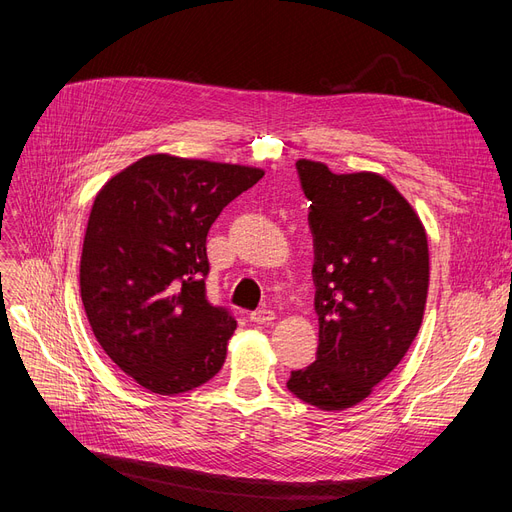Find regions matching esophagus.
Masks as SVG:
<instances>
[{
	"mask_svg": "<svg viewBox=\"0 0 512 512\" xmlns=\"http://www.w3.org/2000/svg\"><path fill=\"white\" fill-rule=\"evenodd\" d=\"M274 319H276V313L272 309H257L251 313L253 324H272Z\"/></svg>",
	"mask_w": 512,
	"mask_h": 512,
	"instance_id": "esophagus-1",
	"label": "esophagus"
}]
</instances>
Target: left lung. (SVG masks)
Returning <instances> with one entry per match:
<instances>
[{"mask_svg":"<svg viewBox=\"0 0 512 512\" xmlns=\"http://www.w3.org/2000/svg\"><path fill=\"white\" fill-rule=\"evenodd\" d=\"M309 205L317 359L288 390L321 411H344L407 355L425 311L427 234L415 209L380 174H334L299 159Z\"/></svg>","mask_w":512,"mask_h":512,"instance_id":"1","label":"left lung"}]
</instances>
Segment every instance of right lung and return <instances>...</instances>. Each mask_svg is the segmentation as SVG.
I'll return each instance as SVG.
<instances>
[{
	"label": "right lung",
	"instance_id": "1",
	"mask_svg": "<svg viewBox=\"0 0 512 512\" xmlns=\"http://www.w3.org/2000/svg\"><path fill=\"white\" fill-rule=\"evenodd\" d=\"M261 178L259 168L155 153L97 193L80 297L105 355L143 388L174 396L222 369L236 321L207 301V232Z\"/></svg>",
	"mask_w": 512,
	"mask_h": 512
}]
</instances>
